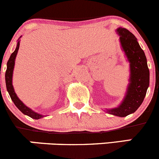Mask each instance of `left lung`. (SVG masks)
Listing matches in <instances>:
<instances>
[{"label": "left lung", "mask_w": 159, "mask_h": 159, "mask_svg": "<svg viewBox=\"0 0 159 159\" xmlns=\"http://www.w3.org/2000/svg\"><path fill=\"white\" fill-rule=\"evenodd\" d=\"M120 44L130 62L131 76L128 91L118 107L107 110L109 114L126 117L135 112L141 106L149 86V70L144 51L131 31L124 28L117 29Z\"/></svg>", "instance_id": "left-lung-1"}]
</instances>
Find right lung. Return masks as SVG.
<instances>
[{
  "label": "right lung",
  "mask_w": 159,
  "mask_h": 159,
  "mask_svg": "<svg viewBox=\"0 0 159 159\" xmlns=\"http://www.w3.org/2000/svg\"><path fill=\"white\" fill-rule=\"evenodd\" d=\"M19 45H20V41H18V45H17L16 48H15V52L11 55L10 58H9L8 61H7V70H6L5 73V82H6V87H7V90L8 92L9 95H10L12 101L14 102L15 106L21 111L25 115L29 116L30 117L33 119H38L42 118L43 117V115H41V114L35 113L34 111H33L32 110H31L30 108H28V107H26L21 100L18 99V97H17L16 93H15V90H14L13 85H12V74H13V70H14V66H15V58H16L17 53H18V49H19Z\"/></svg>",
  "instance_id": "1"
}]
</instances>
